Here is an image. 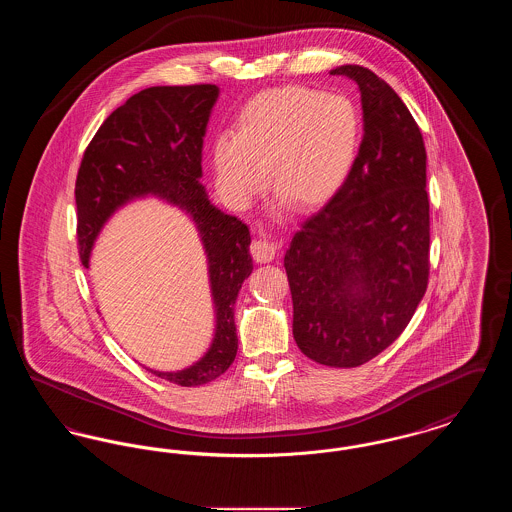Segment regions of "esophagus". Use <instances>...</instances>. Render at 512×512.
I'll use <instances>...</instances> for the list:
<instances>
[{
    "label": "esophagus",
    "instance_id": "1",
    "mask_svg": "<svg viewBox=\"0 0 512 512\" xmlns=\"http://www.w3.org/2000/svg\"><path fill=\"white\" fill-rule=\"evenodd\" d=\"M249 249H251V257L257 263H270L276 257L278 245L274 244L272 240H268V238H259V240L251 242Z\"/></svg>",
    "mask_w": 512,
    "mask_h": 512
}]
</instances>
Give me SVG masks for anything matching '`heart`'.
Listing matches in <instances>:
<instances>
[{"label": "heart", "instance_id": "b5f03b06", "mask_svg": "<svg viewBox=\"0 0 512 512\" xmlns=\"http://www.w3.org/2000/svg\"><path fill=\"white\" fill-rule=\"evenodd\" d=\"M361 144V115L341 94L282 86L249 99L236 134L213 144L220 192L249 203L267 184L299 209H315L338 194Z\"/></svg>", "mask_w": 512, "mask_h": 512}]
</instances>
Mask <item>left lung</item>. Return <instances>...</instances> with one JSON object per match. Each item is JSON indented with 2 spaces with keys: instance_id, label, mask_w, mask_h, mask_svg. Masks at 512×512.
<instances>
[{
  "instance_id": "1",
  "label": "left lung",
  "mask_w": 512,
  "mask_h": 512,
  "mask_svg": "<svg viewBox=\"0 0 512 512\" xmlns=\"http://www.w3.org/2000/svg\"><path fill=\"white\" fill-rule=\"evenodd\" d=\"M361 90L365 134L347 180L293 234L284 267L293 338L320 365H365L401 336L430 276L426 147L386 80L343 65Z\"/></svg>"
}]
</instances>
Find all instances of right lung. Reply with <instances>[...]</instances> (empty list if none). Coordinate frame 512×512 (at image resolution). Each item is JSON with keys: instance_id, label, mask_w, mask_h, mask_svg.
<instances>
[{"instance_id": "1", "label": "right lung", "mask_w": 512, "mask_h": 512, "mask_svg": "<svg viewBox=\"0 0 512 512\" xmlns=\"http://www.w3.org/2000/svg\"><path fill=\"white\" fill-rule=\"evenodd\" d=\"M215 84L153 86L115 109L86 147L76 176L78 253L88 268L92 245L105 220L121 205L159 195L184 209L207 253L217 330L201 361L178 372L151 374L178 386H201L228 370L238 351L234 303L253 270L249 228L211 205L201 178V149Z\"/></svg>"}]
</instances>
